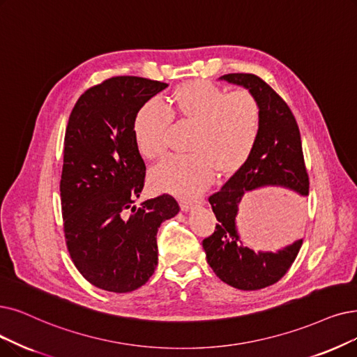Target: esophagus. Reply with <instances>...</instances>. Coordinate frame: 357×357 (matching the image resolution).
I'll return each mask as SVG.
<instances>
[{
	"label": "esophagus",
	"mask_w": 357,
	"mask_h": 357,
	"mask_svg": "<svg viewBox=\"0 0 357 357\" xmlns=\"http://www.w3.org/2000/svg\"><path fill=\"white\" fill-rule=\"evenodd\" d=\"M197 205H199L197 201H180V208H181V211H184V212L192 211V209L196 208Z\"/></svg>",
	"instance_id": "esophagus-1"
}]
</instances>
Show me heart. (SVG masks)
I'll use <instances>...</instances> for the list:
<instances>
[{
	"label": "heart",
	"instance_id": "b5f03b06",
	"mask_svg": "<svg viewBox=\"0 0 357 357\" xmlns=\"http://www.w3.org/2000/svg\"><path fill=\"white\" fill-rule=\"evenodd\" d=\"M173 116L193 123L186 155H169L151 171V184L160 192L192 197L215 176L231 173L243 164L261 135V105L250 92L227 93L217 84L197 80L177 88L168 105L152 99L139 109L133 130L142 156L153 160L167 149Z\"/></svg>",
	"mask_w": 357,
	"mask_h": 357
}]
</instances>
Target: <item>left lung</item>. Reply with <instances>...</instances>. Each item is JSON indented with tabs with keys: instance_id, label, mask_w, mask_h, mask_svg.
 I'll use <instances>...</instances> for the list:
<instances>
[{
	"instance_id": "1",
	"label": "left lung",
	"mask_w": 357,
	"mask_h": 357,
	"mask_svg": "<svg viewBox=\"0 0 357 357\" xmlns=\"http://www.w3.org/2000/svg\"><path fill=\"white\" fill-rule=\"evenodd\" d=\"M220 80L248 89L261 105V135L252 151L224 186L209 196L217 217L212 236L202 241L206 259L217 277L238 290H261L280 281L302 248L303 238L278 250H253L237 228L238 206L248 193L266 188H280L287 195V208L293 230L301 228L309 178L305 168L301 132L293 112L282 98L261 77L248 73L224 75Z\"/></svg>"
}]
</instances>
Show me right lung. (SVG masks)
I'll return each instance as SVG.
<instances>
[{"label": "right lung", "mask_w": 357, "mask_h": 357, "mask_svg": "<svg viewBox=\"0 0 357 357\" xmlns=\"http://www.w3.org/2000/svg\"><path fill=\"white\" fill-rule=\"evenodd\" d=\"M167 86L111 77L84 92L68 117L60 183L66 243L79 273L98 289L129 293L144 286L158 265V228L180 211L169 195L135 205L146 171L135 119Z\"/></svg>", "instance_id": "obj_1"}]
</instances>
